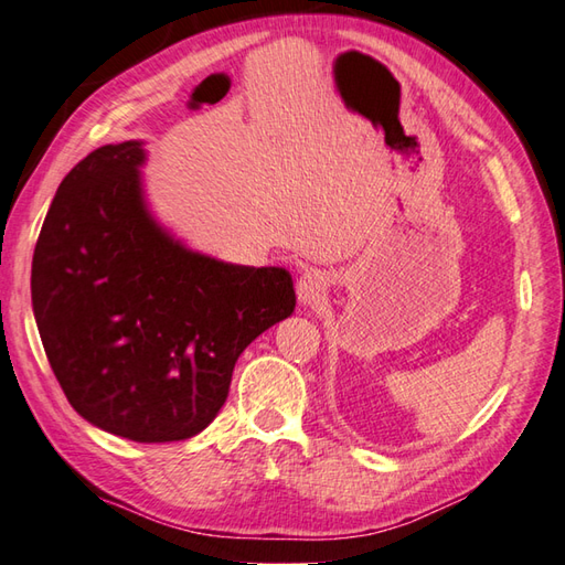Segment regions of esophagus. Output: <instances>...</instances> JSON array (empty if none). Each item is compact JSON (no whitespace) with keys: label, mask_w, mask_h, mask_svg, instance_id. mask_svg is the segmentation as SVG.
I'll return each instance as SVG.
<instances>
[{"label":"esophagus","mask_w":565,"mask_h":565,"mask_svg":"<svg viewBox=\"0 0 565 565\" xmlns=\"http://www.w3.org/2000/svg\"><path fill=\"white\" fill-rule=\"evenodd\" d=\"M328 291V276L318 271V269H310L303 271L301 279L296 281V294H298V301L303 306H313L318 303L322 296Z\"/></svg>","instance_id":"1"}]
</instances>
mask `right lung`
<instances>
[{
	"label": "right lung",
	"mask_w": 565,
	"mask_h": 565,
	"mask_svg": "<svg viewBox=\"0 0 565 565\" xmlns=\"http://www.w3.org/2000/svg\"><path fill=\"white\" fill-rule=\"evenodd\" d=\"M138 140L72 167L47 209L31 301L70 405L111 435L179 441L218 415L245 347L289 318L291 276L189 252L150 218Z\"/></svg>",
	"instance_id": "add662e5"
}]
</instances>
